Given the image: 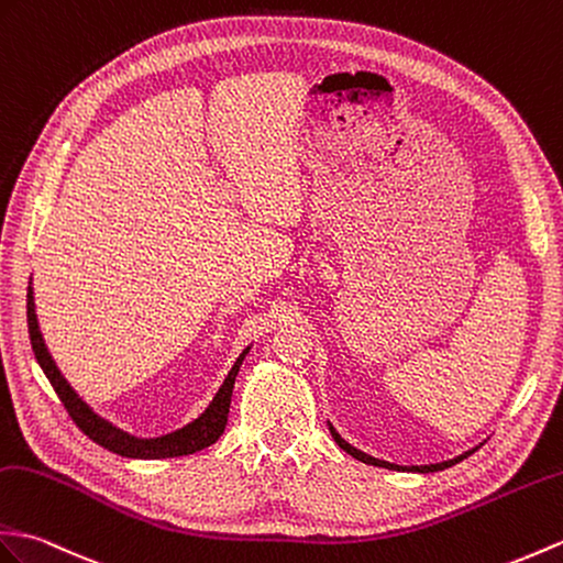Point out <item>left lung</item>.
<instances>
[{"instance_id":"8db88e82","label":"left lung","mask_w":563,"mask_h":563,"mask_svg":"<svg viewBox=\"0 0 563 563\" xmlns=\"http://www.w3.org/2000/svg\"><path fill=\"white\" fill-rule=\"evenodd\" d=\"M329 429H331V437L335 439V443L338 446H341L345 453H350L352 459H357V461H362V463H367V465H376V467H386V470H398V473H405V470H410V473H439V470H446V467H451V465H455V463H461V461H465L467 455H473L477 449H473V451H465V453H461V455H455L453 461H443V463H434V465H412V467H408V465H396V463H388V461H378V459H374V455H367V453H362L360 449H355V446H350V443L338 434V431L333 429V424L329 422Z\"/></svg>"}]
</instances>
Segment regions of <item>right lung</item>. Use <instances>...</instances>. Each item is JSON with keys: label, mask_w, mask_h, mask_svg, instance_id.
Wrapping results in <instances>:
<instances>
[{"label": "right lung", "mask_w": 563, "mask_h": 563, "mask_svg": "<svg viewBox=\"0 0 563 563\" xmlns=\"http://www.w3.org/2000/svg\"><path fill=\"white\" fill-rule=\"evenodd\" d=\"M25 307H29V333H31V345H33L37 364H41L45 376L49 378L52 388L57 390L59 400L64 402V408H67V412H69L71 420L76 422V427L81 429L88 439H93L96 443H100L102 449H108L117 455H124V459H148V461L177 459V455H189V453H196V451H201L206 446H211V443H216L220 439L222 431H225L234 378H238V372H240L250 347H246L242 355L238 357V362L232 364V369L225 376L222 386L218 388L216 398L211 400V405H208V408L199 417H196L194 422L173 431V434L155 437V439H139L134 434H129V431L114 427L112 422L102 420L100 415L90 410V405L86 400L78 398V394L71 388V384L62 376V372L57 369V364H55V360H52L49 350L43 341L41 325H37L33 287L31 285H29V299H25Z\"/></svg>", "instance_id": "add662e5"}]
</instances>
